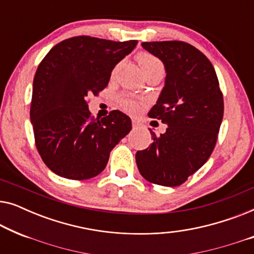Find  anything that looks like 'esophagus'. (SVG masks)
<instances>
[{
    "label": "esophagus",
    "instance_id": "obj_1",
    "mask_svg": "<svg viewBox=\"0 0 254 254\" xmlns=\"http://www.w3.org/2000/svg\"><path fill=\"white\" fill-rule=\"evenodd\" d=\"M131 124H133V128H138L141 126V123L136 119H133L131 120Z\"/></svg>",
    "mask_w": 254,
    "mask_h": 254
}]
</instances>
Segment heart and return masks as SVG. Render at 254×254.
<instances>
[{
    "mask_svg": "<svg viewBox=\"0 0 254 254\" xmlns=\"http://www.w3.org/2000/svg\"><path fill=\"white\" fill-rule=\"evenodd\" d=\"M137 60H138V64H140V65H141L142 71L147 70V69H151V68H162L163 69L161 61H159L158 59H156L155 57H152L151 54L141 53L137 57ZM123 106L125 110L128 111V112L134 113L138 110L140 104H138L136 100H134V99H125L123 102Z\"/></svg>",
    "mask_w": 254,
    "mask_h": 254,
    "instance_id": "obj_1",
    "label": "heart"
}]
</instances>
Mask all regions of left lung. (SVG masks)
Listing matches in <instances>:
<instances>
[{"instance_id":"1","label":"left lung","mask_w":254,"mask_h":254,"mask_svg":"<svg viewBox=\"0 0 254 254\" xmlns=\"http://www.w3.org/2000/svg\"><path fill=\"white\" fill-rule=\"evenodd\" d=\"M165 68V82L148 116L168 125L166 131L135 155L148 182L175 187L185 183L213 152L223 119V96L211 62L183 41L142 43Z\"/></svg>"}]
</instances>
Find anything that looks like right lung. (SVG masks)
<instances>
[{
	"label": "right lung",
	"instance_id": "obj_1",
	"mask_svg": "<svg viewBox=\"0 0 254 254\" xmlns=\"http://www.w3.org/2000/svg\"><path fill=\"white\" fill-rule=\"evenodd\" d=\"M136 45L79 36L55 45L40 62L30 118L38 151L55 175L74 180L98 176L130 131V118L118 110L100 120L90 117L86 97L106 88L113 68Z\"/></svg>",
	"mask_w": 254,
	"mask_h": 254
}]
</instances>
